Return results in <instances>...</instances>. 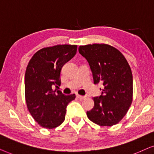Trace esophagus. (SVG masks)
Instances as JSON below:
<instances>
[{
  "instance_id": "1",
  "label": "esophagus",
  "mask_w": 154,
  "mask_h": 154,
  "mask_svg": "<svg viewBox=\"0 0 154 154\" xmlns=\"http://www.w3.org/2000/svg\"><path fill=\"white\" fill-rule=\"evenodd\" d=\"M77 97L79 98L80 100H83L85 99V98H86V96H81V95H77Z\"/></svg>"
}]
</instances>
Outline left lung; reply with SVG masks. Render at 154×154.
<instances>
[{"label":"left lung","mask_w":154,"mask_h":154,"mask_svg":"<svg viewBox=\"0 0 154 154\" xmlns=\"http://www.w3.org/2000/svg\"><path fill=\"white\" fill-rule=\"evenodd\" d=\"M87 59L94 83L103 84L101 95L93 98L94 106L87 112L88 118L100 126H112L124 118L132 102V70L122 53L105 44L79 47Z\"/></svg>","instance_id":"1"}]
</instances>
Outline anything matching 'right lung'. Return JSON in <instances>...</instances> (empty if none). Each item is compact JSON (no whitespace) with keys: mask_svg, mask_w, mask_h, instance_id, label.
Masks as SVG:
<instances>
[{"mask_svg":"<svg viewBox=\"0 0 154 154\" xmlns=\"http://www.w3.org/2000/svg\"><path fill=\"white\" fill-rule=\"evenodd\" d=\"M77 45H56L40 49L31 58L24 76L26 106L33 118L41 127L56 128L65 120L66 108L75 94L64 95L53 91L60 85L63 65L77 53Z\"/></svg>","mask_w":154,"mask_h":154,"instance_id":"1","label":"right lung"}]
</instances>
